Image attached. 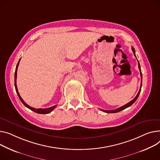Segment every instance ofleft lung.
I'll return each mask as SVG.
<instances>
[{
    "mask_svg": "<svg viewBox=\"0 0 160 160\" xmlns=\"http://www.w3.org/2000/svg\"><path fill=\"white\" fill-rule=\"evenodd\" d=\"M132 51H133V53H134V56L136 57V55H135V50H134V49L133 47H132ZM138 68H139V69H140V75H141L142 81H141V86H140V88L139 92H138V93L137 94L136 97L132 100H131L130 102L127 103V104L124 105L123 106H122V107H120V108H118V109H114V110H110V111H105V110L100 109L101 111H102L103 112H107V113H115V112H120V111H122V110H123V109H126V108H127L130 107V106H131V105H132V104L135 102V101L137 100V98H138V97H139V94H140V92H141L142 84V71H141V68H140V63H139V62H138Z\"/></svg>",
    "mask_w": 160,
    "mask_h": 160,
    "instance_id": "1",
    "label": "left lung"
}]
</instances>
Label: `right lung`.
Returning <instances> with one entry per match:
<instances>
[{
    "instance_id": "obj_1",
    "label": "right lung",
    "mask_w": 160,
    "mask_h": 160,
    "mask_svg": "<svg viewBox=\"0 0 160 160\" xmlns=\"http://www.w3.org/2000/svg\"><path fill=\"white\" fill-rule=\"evenodd\" d=\"M20 60V58L17 63V65L16 66V69H15V90H16V92L18 94V97L19 98V99L20 100V101L22 102V103L26 106V108H28V109H29L30 110L34 111L35 112H37L38 114H48V113H50L53 109H54L56 107H57V105H54V106H52V107L51 108H46V109H35L33 108H31L30 107L29 105H28L26 102H24V101L22 100V98H21V97L20 96L19 93H18V89H17V69H18V64H19V62Z\"/></svg>"
}]
</instances>
